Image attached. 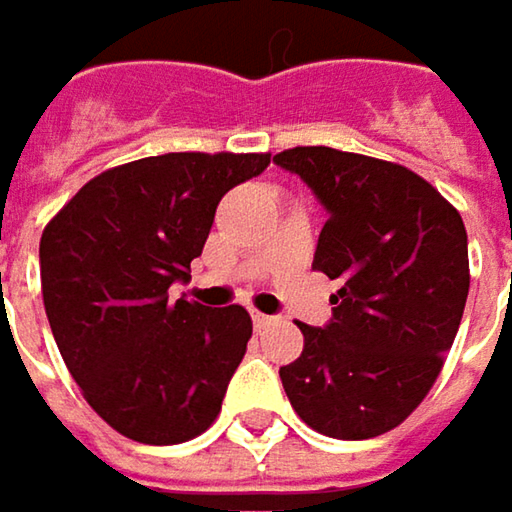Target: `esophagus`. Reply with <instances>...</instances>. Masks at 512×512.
Here are the masks:
<instances>
[{
    "instance_id": "esophagus-1",
    "label": "esophagus",
    "mask_w": 512,
    "mask_h": 512,
    "mask_svg": "<svg viewBox=\"0 0 512 512\" xmlns=\"http://www.w3.org/2000/svg\"><path fill=\"white\" fill-rule=\"evenodd\" d=\"M276 317H271V314H262V311H253V326L262 332V329H268V326H274Z\"/></svg>"
}]
</instances>
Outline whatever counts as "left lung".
I'll return each mask as SVG.
<instances>
[{
    "instance_id": "left-lung-1",
    "label": "left lung",
    "mask_w": 512,
    "mask_h": 512,
    "mask_svg": "<svg viewBox=\"0 0 512 512\" xmlns=\"http://www.w3.org/2000/svg\"><path fill=\"white\" fill-rule=\"evenodd\" d=\"M326 206L314 271L338 279L332 320L297 323L303 352L279 367L309 428L367 440L405 422L437 382L469 294L466 227L411 168L326 145L274 157Z\"/></svg>"
}]
</instances>
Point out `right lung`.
<instances>
[{
    "instance_id": "right-lung-1",
    "label": "right lung",
    "mask_w": 512,
    "mask_h": 512,
    "mask_svg": "<svg viewBox=\"0 0 512 512\" xmlns=\"http://www.w3.org/2000/svg\"><path fill=\"white\" fill-rule=\"evenodd\" d=\"M271 154H163L92 177L40 238L43 306L90 408L136 443L174 446L221 411L253 320L171 300L192 276L218 201Z\"/></svg>"
}]
</instances>
